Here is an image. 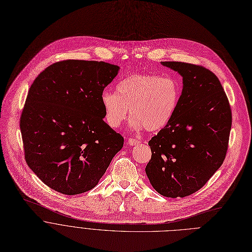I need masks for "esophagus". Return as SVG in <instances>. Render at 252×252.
<instances>
[{
    "label": "esophagus",
    "mask_w": 252,
    "mask_h": 252,
    "mask_svg": "<svg viewBox=\"0 0 252 252\" xmlns=\"http://www.w3.org/2000/svg\"><path fill=\"white\" fill-rule=\"evenodd\" d=\"M140 143H141V142H140L139 140L133 139V138H129V139L127 140V144L130 145V146H135V145H138V144H140Z\"/></svg>",
    "instance_id": "esophagus-1"
}]
</instances>
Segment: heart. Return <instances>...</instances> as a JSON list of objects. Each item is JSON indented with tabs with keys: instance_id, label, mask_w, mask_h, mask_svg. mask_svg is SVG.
Listing matches in <instances>:
<instances>
[{
	"instance_id": "heart-1",
	"label": "heart",
	"mask_w": 252,
	"mask_h": 252,
	"mask_svg": "<svg viewBox=\"0 0 252 252\" xmlns=\"http://www.w3.org/2000/svg\"><path fill=\"white\" fill-rule=\"evenodd\" d=\"M180 100V87L171 76L134 72L118 82L115 93L101 95L106 124L116 129L126 120L129 109L130 127L143 126L149 132L165 128L173 118Z\"/></svg>"
}]
</instances>
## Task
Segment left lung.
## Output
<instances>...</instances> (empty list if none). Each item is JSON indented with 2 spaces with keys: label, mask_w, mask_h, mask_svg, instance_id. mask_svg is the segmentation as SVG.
I'll list each match as a JSON object with an SVG mask.
<instances>
[{
  "label": "left lung",
  "mask_w": 252,
  "mask_h": 252,
  "mask_svg": "<svg viewBox=\"0 0 252 252\" xmlns=\"http://www.w3.org/2000/svg\"><path fill=\"white\" fill-rule=\"evenodd\" d=\"M162 65L183 77L176 112L149 141L152 157L146 175L167 197H184L203 188L222 165L231 129V109L215 73L179 62Z\"/></svg>",
  "instance_id": "1"
}]
</instances>
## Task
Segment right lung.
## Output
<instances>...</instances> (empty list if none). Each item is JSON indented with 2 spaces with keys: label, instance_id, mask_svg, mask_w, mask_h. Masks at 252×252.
Masks as SVG:
<instances>
[{
  "label": "right lung",
  "instance_id": "1",
  "mask_svg": "<svg viewBox=\"0 0 252 252\" xmlns=\"http://www.w3.org/2000/svg\"><path fill=\"white\" fill-rule=\"evenodd\" d=\"M120 67L104 62L64 61L31 85L20 126L25 158L50 189L73 195L93 189L124 138L104 121L101 95Z\"/></svg>",
  "mask_w": 252,
  "mask_h": 252
}]
</instances>
